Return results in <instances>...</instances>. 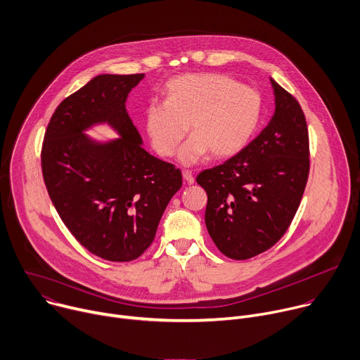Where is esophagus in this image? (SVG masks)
I'll use <instances>...</instances> for the list:
<instances>
[{
    "instance_id": "obj_1",
    "label": "esophagus",
    "mask_w": 360,
    "mask_h": 360,
    "mask_svg": "<svg viewBox=\"0 0 360 360\" xmlns=\"http://www.w3.org/2000/svg\"><path fill=\"white\" fill-rule=\"evenodd\" d=\"M182 176H184V179H185L189 185H192V184L195 182V178H193L192 172L188 171V169H182Z\"/></svg>"
}]
</instances>
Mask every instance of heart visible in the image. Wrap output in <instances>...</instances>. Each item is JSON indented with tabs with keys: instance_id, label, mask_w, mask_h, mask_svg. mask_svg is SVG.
<instances>
[{
	"instance_id": "obj_1",
	"label": "heart",
	"mask_w": 360,
	"mask_h": 360,
	"mask_svg": "<svg viewBox=\"0 0 360 360\" xmlns=\"http://www.w3.org/2000/svg\"><path fill=\"white\" fill-rule=\"evenodd\" d=\"M261 116L259 94L236 79L215 73H189L165 86V103H150L143 123L152 148L172 156L188 132L192 136L179 150V160L192 165L210 152L214 158L238 153L252 136Z\"/></svg>"
}]
</instances>
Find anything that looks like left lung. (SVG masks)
Returning <instances> with one entry per match:
<instances>
[{
  "label": "left lung",
  "instance_id": "8db88e82",
  "mask_svg": "<svg viewBox=\"0 0 360 360\" xmlns=\"http://www.w3.org/2000/svg\"><path fill=\"white\" fill-rule=\"evenodd\" d=\"M276 110L241 152L202 171L205 225L217 248L247 259L271 248L296 215L310 171L309 130L294 97L271 79Z\"/></svg>",
  "mask_w": 360,
  "mask_h": 360
}]
</instances>
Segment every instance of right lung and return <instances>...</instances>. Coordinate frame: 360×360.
I'll list each match as a JSON object with an SVG mask.
<instances>
[{
	"label": "right lung",
	"mask_w": 360,
	"mask_h": 360,
	"mask_svg": "<svg viewBox=\"0 0 360 360\" xmlns=\"http://www.w3.org/2000/svg\"><path fill=\"white\" fill-rule=\"evenodd\" d=\"M143 75H101L54 110L41 148L50 200L91 254L126 263L152 244L159 221L182 186V174L142 148L126 99ZM109 122L121 135L99 144L82 132Z\"/></svg>",
	"instance_id": "1"
}]
</instances>
